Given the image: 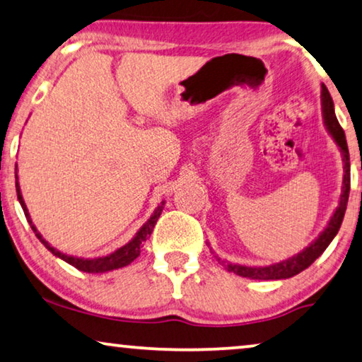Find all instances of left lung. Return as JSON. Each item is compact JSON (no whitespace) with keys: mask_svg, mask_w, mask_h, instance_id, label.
Instances as JSON below:
<instances>
[{"mask_svg":"<svg viewBox=\"0 0 362 362\" xmlns=\"http://www.w3.org/2000/svg\"><path fill=\"white\" fill-rule=\"evenodd\" d=\"M322 113H323V123H325L327 132L330 133L333 141L337 143L339 148V153H341L343 158V187H341V195H339V203L335 209V213L328 221L327 228L322 230L320 235L312 242L309 247H305L304 250L299 252L298 255L288 258V260H283L279 263H274V265L268 267H245V265H237V263H228L221 262V265L230 273L239 274V276L250 278V279H286L293 278L296 274L304 272L305 268H309L312 263H314L317 258H319L330 242L335 239L338 234L339 226L343 223L344 211H346V204L349 198V182H351V177H349V151L346 144V136H344L343 128L339 127L335 115V105H333L332 95L328 93L327 88H322Z\"/></svg>","mask_w":362,"mask_h":362,"instance_id":"left-lung-1","label":"left lung"}]
</instances>
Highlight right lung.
Segmentation results:
<instances>
[{
	"label": "right lung",
	"mask_w": 362,
	"mask_h": 362,
	"mask_svg": "<svg viewBox=\"0 0 362 362\" xmlns=\"http://www.w3.org/2000/svg\"><path fill=\"white\" fill-rule=\"evenodd\" d=\"M16 170H18V164H16ZM16 192H18V199H19L21 206H23V209H24L27 223L30 224V228L35 233L37 239H39L42 244L45 245L47 249L53 253V255L58 257V258H62V260H64L66 263H69V265H73L74 268H78V269H81V272H84V273H105V272H112V269L123 268V267L129 265V263H132L134 258H138L139 252H141V244L149 239V235H151V233H153L154 226H156V223H158L159 216H160V213H163L164 204H165V202H160L159 206L154 209L153 214H151V218L141 226V229L138 230L136 235H134L133 239L128 242V244H125L123 247H120V249H117L115 252H112V253H109V255H105V257L83 258V257L66 255V253L57 250L55 247H52L45 239H43L42 234L39 233V230H37V228L34 226V223H32L29 209H27V206H25V202H24V198H23V193H21V187H19V182H18V172H16Z\"/></svg>",
	"instance_id": "right-lung-1"
}]
</instances>
